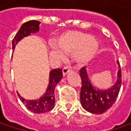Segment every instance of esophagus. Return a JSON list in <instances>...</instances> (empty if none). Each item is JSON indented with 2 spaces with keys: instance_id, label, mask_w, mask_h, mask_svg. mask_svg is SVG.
Segmentation results:
<instances>
[{
  "instance_id": "34e87169",
  "label": "esophagus",
  "mask_w": 131,
  "mask_h": 131,
  "mask_svg": "<svg viewBox=\"0 0 131 131\" xmlns=\"http://www.w3.org/2000/svg\"><path fill=\"white\" fill-rule=\"evenodd\" d=\"M71 71V68H69L68 66H65L63 69V73L64 76H66L68 72H70Z\"/></svg>"
}]
</instances>
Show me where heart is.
<instances>
[{"label":"heart","instance_id":"heart-1","mask_svg":"<svg viewBox=\"0 0 131 131\" xmlns=\"http://www.w3.org/2000/svg\"><path fill=\"white\" fill-rule=\"evenodd\" d=\"M54 44L60 55L63 52L72 54L74 62L79 66H84L93 60L100 48V41L95 36L79 31H68L58 36Z\"/></svg>","mask_w":131,"mask_h":131}]
</instances>
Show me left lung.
<instances>
[{
    "label": "left lung",
    "mask_w": 131,
    "mask_h": 131,
    "mask_svg": "<svg viewBox=\"0 0 131 131\" xmlns=\"http://www.w3.org/2000/svg\"><path fill=\"white\" fill-rule=\"evenodd\" d=\"M117 63L118 64L117 78L113 86L107 90H100L93 86L89 78L86 67L82 68L79 71L82 84L80 91V101L86 111L95 114H103L111 108L115 102L122 82L119 63V61Z\"/></svg>",
    "instance_id": "8db88e82"
}]
</instances>
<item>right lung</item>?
<instances>
[{"label": "right lung", "instance_id": "add662e5", "mask_svg": "<svg viewBox=\"0 0 131 131\" xmlns=\"http://www.w3.org/2000/svg\"><path fill=\"white\" fill-rule=\"evenodd\" d=\"M40 23H41L40 22L36 20H31L24 23L13 39V50H14L16 45L20 40H22L26 36H30L31 33H37L39 30ZM62 77H63L62 69L60 68L53 69L49 72V84L47 88V90L41 97L36 100H27L23 98L17 93L18 96L20 101L25 104V106L27 107L28 110H30L33 113L41 114L49 112L54 106V103H55L54 89L58 82L61 80Z\"/></svg>", "mask_w": 131, "mask_h": 131}]
</instances>
